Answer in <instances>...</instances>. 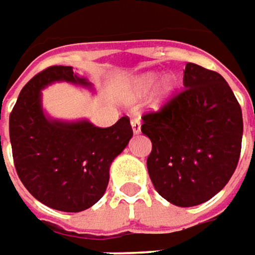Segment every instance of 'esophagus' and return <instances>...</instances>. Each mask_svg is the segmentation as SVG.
Returning a JSON list of instances; mask_svg holds the SVG:
<instances>
[{"label":"esophagus","instance_id":"esophagus-1","mask_svg":"<svg viewBox=\"0 0 255 255\" xmlns=\"http://www.w3.org/2000/svg\"><path fill=\"white\" fill-rule=\"evenodd\" d=\"M131 128H132V132H134V134H138V132L141 131V123H140L138 118L131 120Z\"/></svg>","mask_w":255,"mask_h":255}]
</instances>
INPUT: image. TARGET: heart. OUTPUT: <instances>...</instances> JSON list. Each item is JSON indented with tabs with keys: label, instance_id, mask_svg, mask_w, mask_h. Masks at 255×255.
Listing matches in <instances>:
<instances>
[{
	"label": "heart",
	"instance_id": "1",
	"mask_svg": "<svg viewBox=\"0 0 255 255\" xmlns=\"http://www.w3.org/2000/svg\"><path fill=\"white\" fill-rule=\"evenodd\" d=\"M159 79L157 74L154 73H147V74H141L138 77H135L134 80L131 81L126 89V95H127L128 99H140L143 98L151 87L156 84V81ZM175 79L174 77H165L162 83H160V87H159V92L156 95V99H154V106H160L162 104H165L171 95L174 93L175 90Z\"/></svg>",
	"mask_w": 255,
	"mask_h": 255
}]
</instances>
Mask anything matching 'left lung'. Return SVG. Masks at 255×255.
<instances>
[{"mask_svg":"<svg viewBox=\"0 0 255 255\" xmlns=\"http://www.w3.org/2000/svg\"><path fill=\"white\" fill-rule=\"evenodd\" d=\"M184 90L141 117L151 141L147 171L156 191L179 207L201 204L228 184L243 141V112L219 73L188 62Z\"/></svg>","mask_w":255,"mask_h":255,"instance_id":"obj_1","label":"left lung"}]
</instances>
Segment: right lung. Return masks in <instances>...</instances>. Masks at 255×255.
<instances>
[{"instance_id": "obj_1", "label": "right lung", "mask_w": 255, "mask_h": 255, "mask_svg": "<svg viewBox=\"0 0 255 255\" xmlns=\"http://www.w3.org/2000/svg\"><path fill=\"white\" fill-rule=\"evenodd\" d=\"M55 81L92 87L73 67L52 65L36 74L21 89L10 114L12 159L20 181L36 200L77 213L102 198L111 163L127 147L132 129L128 117L108 128L87 120L49 118L42 109V89Z\"/></svg>"}]
</instances>
